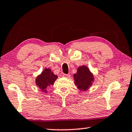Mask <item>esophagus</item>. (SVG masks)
I'll return each mask as SVG.
<instances>
[{
  "instance_id": "esophagus-1",
  "label": "esophagus",
  "mask_w": 132,
  "mask_h": 132,
  "mask_svg": "<svg viewBox=\"0 0 132 132\" xmlns=\"http://www.w3.org/2000/svg\"><path fill=\"white\" fill-rule=\"evenodd\" d=\"M63 77H66V78H69L70 77V75L69 74H63Z\"/></svg>"
}]
</instances>
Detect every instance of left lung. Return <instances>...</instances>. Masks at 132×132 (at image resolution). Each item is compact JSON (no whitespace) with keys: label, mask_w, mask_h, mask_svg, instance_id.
Returning <instances> with one entry per match:
<instances>
[{"label":"left lung","mask_w":132,"mask_h":132,"mask_svg":"<svg viewBox=\"0 0 132 132\" xmlns=\"http://www.w3.org/2000/svg\"><path fill=\"white\" fill-rule=\"evenodd\" d=\"M75 83L80 91H86L94 81V76L87 66L82 65L77 68V73L73 75Z\"/></svg>","instance_id":"8db88e82"}]
</instances>
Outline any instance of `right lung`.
<instances>
[{
    "label": "right lung",
    "mask_w": 132,
    "mask_h": 132,
    "mask_svg": "<svg viewBox=\"0 0 132 132\" xmlns=\"http://www.w3.org/2000/svg\"><path fill=\"white\" fill-rule=\"evenodd\" d=\"M57 77V76L55 75L51 69L45 68L41 74L37 76L35 79V84L41 91L46 93L48 92L47 88L53 85Z\"/></svg>",
    "instance_id": "add662e5"
}]
</instances>
